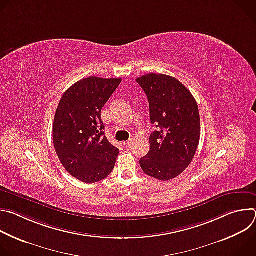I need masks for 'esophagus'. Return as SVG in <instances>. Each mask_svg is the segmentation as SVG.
Listing matches in <instances>:
<instances>
[{"instance_id": "34e87169", "label": "esophagus", "mask_w": 256, "mask_h": 256, "mask_svg": "<svg viewBox=\"0 0 256 256\" xmlns=\"http://www.w3.org/2000/svg\"><path fill=\"white\" fill-rule=\"evenodd\" d=\"M132 140H126V142H122V144L124 146V147H126V148H130V146L132 144Z\"/></svg>"}]
</instances>
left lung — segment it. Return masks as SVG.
Segmentation results:
<instances>
[{"label":"left lung","mask_w":256,"mask_h":256,"mask_svg":"<svg viewBox=\"0 0 256 256\" xmlns=\"http://www.w3.org/2000/svg\"><path fill=\"white\" fill-rule=\"evenodd\" d=\"M136 81L148 97L151 122L159 128L150 136V151L140 159V168L156 179H173L188 167L198 149V103L190 91L171 76L151 72Z\"/></svg>","instance_id":"left-lung-1"}]
</instances>
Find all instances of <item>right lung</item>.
Segmentation results:
<instances>
[{
	"label": "right lung",
	"instance_id": "right-lung-1",
	"mask_svg": "<svg viewBox=\"0 0 256 256\" xmlns=\"http://www.w3.org/2000/svg\"><path fill=\"white\" fill-rule=\"evenodd\" d=\"M122 79L88 77L70 86L60 98L52 138L64 168L75 178L94 184L114 168L120 150L104 136L101 109Z\"/></svg>",
	"mask_w": 256,
	"mask_h": 256
}]
</instances>
